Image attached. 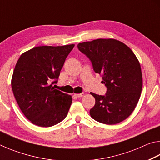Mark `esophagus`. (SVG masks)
<instances>
[{"instance_id":"1","label":"esophagus","mask_w":160,"mask_h":160,"mask_svg":"<svg viewBox=\"0 0 160 160\" xmlns=\"http://www.w3.org/2000/svg\"><path fill=\"white\" fill-rule=\"evenodd\" d=\"M75 96L77 97H82L84 96L83 93H80V94H75Z\"/></svg>"}]
</instances>
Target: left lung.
<instances>
[{
    "mask_svg": "<svg viewBox=\"0 0 160 160\" xmlns=\"http://www.w3.org/2000/svg\"><path fill=\"white\" fill-rule=\"evenodd\" d=\"M88 57L94 71L102 75L105 95L90 92L95 104L90 110L98 122L113 125L125 120L133 112L142 88L138 60L131 48L112 39H98L78 44Z\"/></svg>",
    "mask_w": 160,
    "mask_h": 160,
    "instance_id": "1",
    "label": "left lung"
}]
</instances>
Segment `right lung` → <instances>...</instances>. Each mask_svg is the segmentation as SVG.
Segmentation results:
<instances>
[{
    "label": "right lung",
    "mask_w": 160,
    "mask_h": 160,
    "mask_svg": "<svg viewBox=\"0 0 160 160\" xmlns=\"http://www.w3.org/2000/svg\"><path fill=\"white\" fill-rule=\"evenodd\" d=\"M74 44L37 47L20 56L11 86L27 118L35 125L50 127L66 117L72 97L52 87L57 83L65 61Z\"/></svg>",
    "instance_id": "right-lung-1"
}]
</instances>
